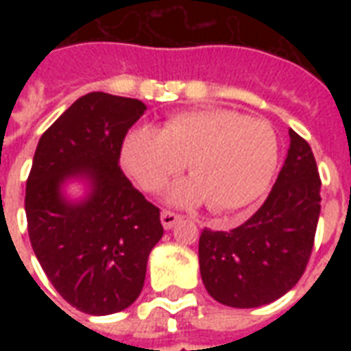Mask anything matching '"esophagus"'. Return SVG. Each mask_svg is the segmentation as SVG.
Returning a JSON list of instances; mask_svg holds the SVG:
<instances>
[{
    "mask_svg": "<svg viewBox=\"0 0 351 351\" xmlns=\"http://www.w3.org/2000/svg\"><path fill=\"white\" fill-rule=\"evenodd\" d=\"M180 220H182V218H180L178 214L171 213V210H163V213H161V226L165 229L175 228V223H178Z\"/></svg>",
    "mask_w": 351,
    "mask_h": 351,
    "instance_id": "1",
    "label": "esophagus"
}]
</instances>
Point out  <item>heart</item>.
<instances>
[{
  "mask_svg": "<svg viewBox=\"0 0 351 351\" xmlns=\"http://www.w3.org/2000/svg\"><path fill=\"white\" fill-rule=\"evenodd\" d=\"M120 156L123 169L146 191H160L188 165L191 176L171 188L167 203H208L213 213H233L267 190L278 161V143L263 120L228 108H193L169 116L161 130H131Z\"/></svg>",
  "mask_w": 351,
  "mask_h": 351,
  "instance_id": "b5f03b06",
  "label": "heart"
}]
</instances>
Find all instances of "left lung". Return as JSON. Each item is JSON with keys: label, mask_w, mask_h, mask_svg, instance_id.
<instances>
[{"label": "left lung", "mask_w": 351, "mask_h": 351, "mask_svg": "<svg viewBox=\"0 0 351 351\" xmlns=\"http://www.w3.org/2000/svg\"><path fill=\"white\" fill-rule=\"evenodd\" d=\"M319 188L308 143L289 130L284 167L258 213L231 231L201 233L199 269L213 299L233 308H256L299 282L314 246Z\"/></svg>", "instance_id": "left-lung-1"}]
</instances>
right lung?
<instances>
[{"mask_svg":"<svg viewBox=\"0 0 351 351\" xmlns=\"http://www.w3.org/2000/svg\"><path fill=\"white\" fill-rule=\"evenodd\" d=\"M143 101L82 95L39 138L26 182L27 233L56 291L92 316L128 308L145 286L146 261L163 237L160 208L118 165ZM85 186L69 198L66 186Z\"/></svg>","mask_w":351,"mask_h":351,"instance_id":"1","label":"right lung"}]
</instances>
